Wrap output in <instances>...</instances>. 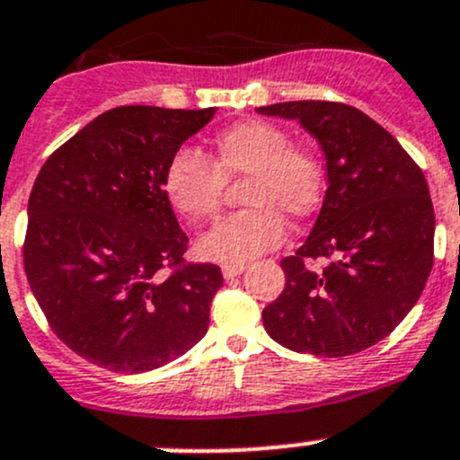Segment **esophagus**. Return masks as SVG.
<instances>
[{
  "instance_id": "obj_1",
  "label": "esophagus",
  "mask_w": 460,
  "mask_h": 460,
  "mask_svg": "<svg viewBox=\"0 0 460 460\" xmlns=\"http://www.w3.org/2000/svg\"><path fill=\"white\" fill-rule=\"evenodd\" d=\"M244 264H225L222 267V276H225V280H234V278H238L240 273H244Z\"/></svg>"
}]
</instances>
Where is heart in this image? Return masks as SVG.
Returning a JSON list of instances; mask_svg holds the SVG:
<instances>
[{
	"label": "heart",
	"mask_w": 460,
	"mask_h": 460,
	"mask_svg": "<svg viewBox=\"0 0 460 460\" xmlns=\"http://www.w3.org/2000/svg\"><path fill=\"white\" fill-rule=\"evenodd\" d=\"M244 180L249 208L220 217L198 238V253L222 264H244L285 240V217L312 216L323 200L324 171L312 151L291 144L282 127L247 119L217 133L211 162L178 148L166 162L162 189L171 207L198 222L220 207L225 180Z\"/></svg>",
	"instance_id": "heart-1"
}]
</instances>
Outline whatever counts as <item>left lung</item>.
I'll list each match as a JSON object with an SVG mask.
<instances>
[{"label":"left lung","mask_w":460,"mask_h":460,"mask_svg":"<svg viewBox=\"0 0 460 460\" xmlns=\"http://www.w3.org/2000/svg\"><path fill=\"white\" fill-rule=\"evenodd\" d=\"M258 113L296 119L327 160V191L303 247L282 260L269 336L300 354H358L419 303L434 262V207L423 171L392 133L341 102H282ZM307 257H329L323 272Z\"/></svg>","instance_id":"obj_1"}]
</instances>
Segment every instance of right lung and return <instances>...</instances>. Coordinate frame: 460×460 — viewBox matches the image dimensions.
Here are the masks:
<instances>
[{"mask_svg":"<svg viewBox=\"0 0 460 460\" xmlns=\"http://www.w3.org/2000/svg\"><path fill=\"white\" fill-rule=\"evenodd\" d=\"M213 115L119 106L41 166L29 198L26 278L59 341L88 363L151 372L207 333L222 271L182 264L189 240L162 175ZM164 268L174 271L166 277Z\"/></svg>","mask_w":460,"mask_h":460,"instance_id":"1","label":"right lung"}]
</instances>
